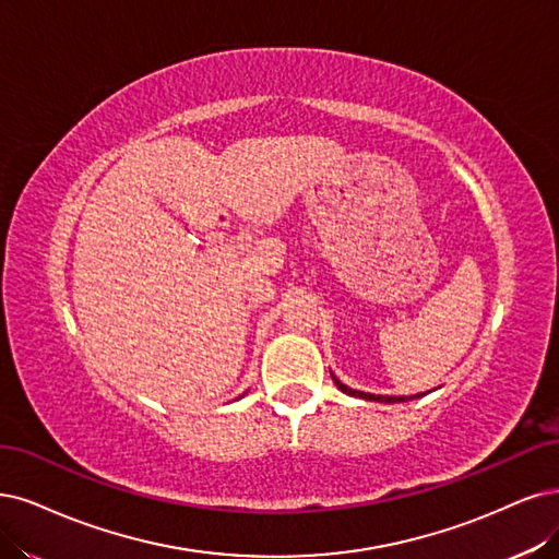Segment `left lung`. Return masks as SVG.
<instances>
[{
	"instance_id": "8db88e82",
	"label": "left lung",
	"mask_w": 559,
	"mask_h": 559,
	"mask_svg": "<svg viewBox=\"0 0 559 559\" xmlns=\"http://www.w3.org/2000/svg\"><path fill=\"white\" fill-rule=\"evenodd\" d=\"M332 378H334V384L343 391V394H347V396H355V399H364V401H376V403H407V401H415V399H421L424 394H415V396H376V394H366V391H357V389H349L347 384H343L334 373H332Z\"/></svg>"
}]
</instances>
